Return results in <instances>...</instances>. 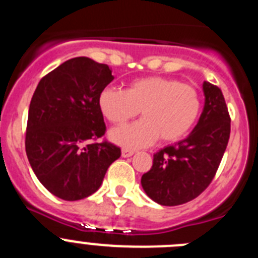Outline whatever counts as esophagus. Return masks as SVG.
Masks as SVG:
<instances>
[{
    "label": "esophagus",
    "mask_w": 258,
    "mask_h": 258,
    "mask_svg": "<svg viewBox=\"0 0 258 258\" xmlns=\"http://www.w3.org/2000/svg\"><path fill=\"white\" fill-rule=\"evenodd\" d=\"M133 154H134V151H133V150H131V149H122L121 150L122 157H131Z\"/></svg>",
    "instance_id": "esophagus-1"
}]
</instances>
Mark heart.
<instances>
[{
    "label": "heart",
    "instance_id": "obj_1",
    "mask_svg": "<svg viewBox=\"0 0 258 258\" xmlns=\"http://www.w3.org/2000/svg\"><path fill=\"white\" fill-rule=\"evenodd\" d=\"M98 107L109 122L122 125L138 115L143 120L113 129L109 138L124 147L181 141L191 132L202 111L200 94L194 86L164 76H146L127 84L126 89L107 86L98 95Z\"/></svg>",
    "mask_w": 258,
    "mask_h": 258
}]
</instances>
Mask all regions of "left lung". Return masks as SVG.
Wrapping results in <instances>:
<instances>
[{
    "instance_id": "1",
    "label": "left lung",
    "mask_w": 258,
    "mask_h": 258,
    "mask_svg": "<svg viewBox=\"0 0 258 258\" xmlns=\"http://www.w3.org/2000/svg\"><path fill=\"white\" fill-rule=\"evenodd\" d=\"M206 103L187 138L154 155L142 175L145 192L157 204L181 206L195 199L214 178L230 138V115L218 86L204 81Z\"/></svg>"
}]
</instances>
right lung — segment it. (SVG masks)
<instances>
[{
    "label": "right lung",
    "instance_id": "1",
    "mask_svg": "<svg viewBox=\"0 0 258 258\" xmlns=\"http://www.w3.org/2000/svg\"><path fill=\"white\" fill-rule=\"evenodd\" d=\"M113 80L107 64L86 56L61 63L44 76L31 99L26 152L38 181L52 195L81 200L101 187L121 150L103 141L98 95Z\"/></svg>",
    "mask_w": 258,
    "mask_h": 258
}]
</instances>
